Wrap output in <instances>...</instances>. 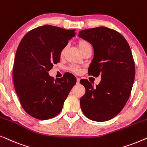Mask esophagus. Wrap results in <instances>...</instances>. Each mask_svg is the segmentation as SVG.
Wrapping results in <instances>:
<instances>
[{
	"instance_id": "1",
	"label": "esophagus",
	"mask_w": 147,
	"mask_h": 147,
	"mask_svg": "<svg viewBox=\"0 0 147 147\" xmlns=\"http://www.w3.org/2000/svg\"><path fill=\"white\" fill-rule=\"evenodd\" d=\"M80 78H77V84H80Z\"/></svg>"
}]
</instances>
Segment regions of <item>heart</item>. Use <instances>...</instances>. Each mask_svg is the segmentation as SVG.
<instances>
[{
    "instance_id": "b5f03b06",
    "label": "heart",
    "mask_w": 147,
    "mask_h": 147,
    "mask_svg": "<svg viewBox=\"0 0 147 147\" xmlns=\"http://www.w3.org/2000/svg\"><path fill=\"white\" fill-rule=\"evenodd\" d=\"M78 47H79V49H80V51H82V50H84V49H86V47H89V46H90V43H88V41H85V40H80V41H79V42H78ZM65 49L66 48H63V49H62V51L61 52V55L63 56L64 55V53H65ZM71 70L73 72H74V73H76V74H79L80 73V71H81V69H80L79 67H72L71 68Z\"/></svg>"
}]
</instances>
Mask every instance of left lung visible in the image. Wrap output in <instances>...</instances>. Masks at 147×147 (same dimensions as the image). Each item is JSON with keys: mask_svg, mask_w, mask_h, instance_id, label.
I'll return each instance as SVG.
<instances>
[{"mask_svg": "<svg viewBox=\"0 0 147 147\" xmlns=\"http://www.w3.org/2000/svg\"><path fill=\"white\" fill-rule=\"evenodd\" d=\"M78 36L94 49L88 74L102 78L96 87L87 80H80L86 88L80 106L89 119L107 121L121 111L129 98L135 76L131 49L121 34L106 27L82 30Z\"/></svg>", "mask_w": 147, "mask_h": 147, "instance_id": "1", "label": "left lung"}]
</instances>
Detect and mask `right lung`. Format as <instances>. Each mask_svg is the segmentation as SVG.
I'll return each instance as SVG.
<instances>
[{
    "label": "right lung",
    "instance_id": "obj_1",
    "mask_svg": "<svg viewBox=\"0 0 147 147\" xmlns=\"http://www.w3.org/2000/svg\"><path fill=\"white\" fill-rule=\"evenodd\" d=\"M75 31L43 25L31 30L20 42L13 66L14 86L22 107L37 119L57 116L76 83L71 74L56 80L49 75Z\"/></svg>",
    "mask_w": 147,
    "mask_h": 147
}]
</instances>
